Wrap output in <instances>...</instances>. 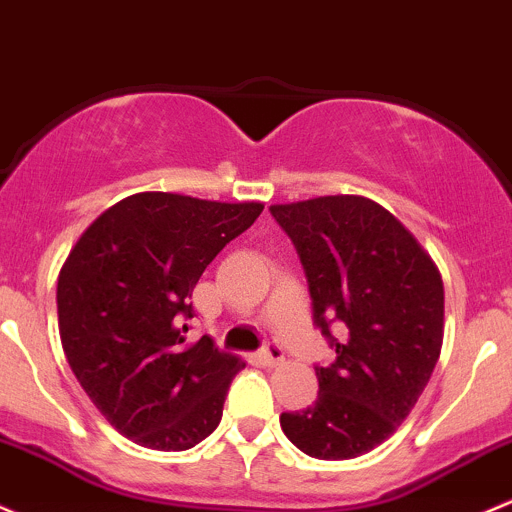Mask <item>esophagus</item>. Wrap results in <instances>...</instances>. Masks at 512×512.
Masks as SVG:
<instances>
[{
	"label": "esophagus",
	"mask_w": 512,
	"mask_h": 512,
	"mask_svg": "<svg viewBox=\"0 0 512 512\" xmlns=\"http://www.w3.org/2000/svg\"><path fill=\"white\" fill-rule=\"evenodd\" d=\"M260 360L265 365H279L284 360V351H282V348H279V343L267 341L265 346L260 348Z\"/></svg>",
	"instance_id": "esophagus-1"
}]
</instances>
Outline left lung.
Instances as JSON below:
<instances>
[{
	"label": "left lung",
	"instance_id": "8db88e82",
	"mask_svg": "<svg viewBox=\"0 0 512 512\" xmlns=\"http://www.w3.org/2000/svg\"><path fill=\"white\" fill-rule=\"evenodd\" d=\"M309 282L314 326L336 348L319 397L279 424L314 459L343 461L390 437L427 387L444 338V284L390 211L363 196L272 206Z\"/></svg>",
	"mask_w": 512,
	"mask_h": 512
}]
</instances>
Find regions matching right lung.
<instances>
[{
    "label": "right lung",
    "instance_id": "right-lung-1",
    "mask_svg": "<svg viewBox=\"0 0 512 512\" xmlns=\"http://www.w3.org/2000/svg\"><path fill=\"white\" fill-rule=\"evenodd\" d=\"M262 203L134 193L90 225L58 277V328L71 370L134 444L186 451L218 427L240 358L213 338L186 346L193 287Z\"/></svg>",
    "mask_w": 512,
    "mask_h": 512
}]
</instances>
